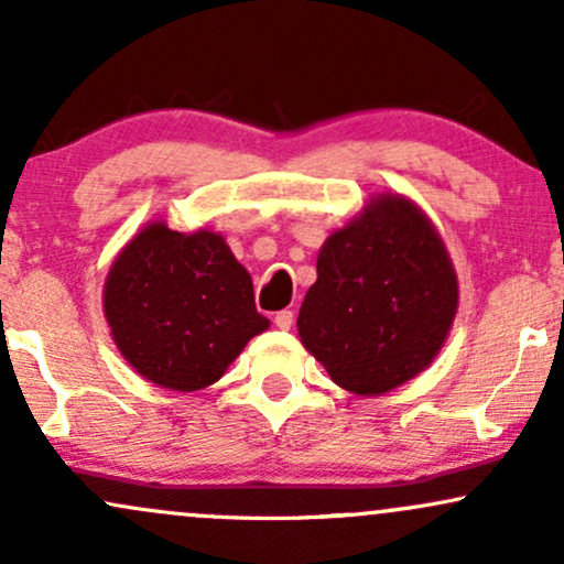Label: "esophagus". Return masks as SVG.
<instances>
[{
  "instance_id": "esophagus-1",
  "label": "esophagus",
  "mask_w": 564,
  "mask_h": 564,
  "mask_svg": "<svg viewBox=\"0 0 564 564\" xmlns=\"http://www.w3.org/2000/svg\"><path fill=\"white\" fill-rule=\"evenodd\" d=\"M273 323L281 328V332H289L291 323H294V313H291V310H278V313L273 315Z\"/></svg>"
}]
</instances>
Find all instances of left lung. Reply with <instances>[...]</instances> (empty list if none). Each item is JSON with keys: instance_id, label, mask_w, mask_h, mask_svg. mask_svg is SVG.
<instances>
[{"instance_id": "1", "label": "left lung", "mask_w": 564, "mask_h": 564, "mask_svg": "<svg viewBox=\"0 0 564 564\" xmlns=\"http://www.w3.org/2000/svg\"><path fill=\"white\" fill-rule=\"evenodd\" d=\"M456 304V273L432 223L411 200L384 196L323 243L296 328L336 384L381 394L430 366Z\"/></svg>"}]
</instances>
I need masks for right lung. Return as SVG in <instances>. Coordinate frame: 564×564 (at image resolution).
Segmentation results:
<instances>
[{
  "instance_id": "1",
  "label": "right lung",
  "mask_w": 564,
  "mask_h": 564,
  "mask_svg": "<svg viewBox=\"0 0 564 564\" xmlns=\"http://www.w3.org/2000/svg\"><path fill=\"white\" fill-rule=\"evenodd\" d=\"M106 318L129 366L177 392L215 384L246 341L270 326L223 236H185L164 223L148 225L116 257Z\"/></svg>"
}]
</instances>
